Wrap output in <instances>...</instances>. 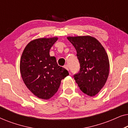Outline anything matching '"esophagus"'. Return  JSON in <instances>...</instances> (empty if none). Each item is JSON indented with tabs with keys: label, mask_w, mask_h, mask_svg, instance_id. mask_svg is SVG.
I'll use <instances>...</instances> for the list:
<instances>
[{
	"label": "esophagus",
	"mask_w": 128,
	"mask_h": 128,
	"mask_svg": "<svg viewBox=\"0 0 128 128\" xmlns=\"http://www.w3.org/2000/svg\"><path fill=\"white\" fill-rule=\"evenodd\" d=\"M64 68H65V69H66V70H68L69 71V68H68V66L67 65V64H66V65H64Z\"/></svg>",
	"instance_id": "1"
}]
</instances>
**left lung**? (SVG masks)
<instances>
[{
  "label": "left lung",
  "mask_w": 128,
  "mask_h": 128,
  "mask_svg": "<svg viewBox=\"0 0 128 128\" xmlns=\"http://www.w3.org/2000/svg\"><path fill=\"white\" fill-rule=\"evenodd\" d=\"M77 51L79 72L74 76L76 83L84 93L94 96L100 92L107 80L110 62L101 44L90 36H68Z\"/></svg>",
  "instance_id": "8db88e82"
}]
</instances>
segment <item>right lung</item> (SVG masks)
<instances>
[{
    "label": "right lung",
    "mask_w": 128,
    "mask_h": 128,
    "mask_svg": "<svg viewBox=\"0 0 128 128\" xmlns=\"http://www.w3.org/2000/svg\"><path fill=\"white\" fill-rule=\"evenodd\" d=\"M58 38H41L30 42L24 48L20 70L24 84L38 98L48 100L60 86L61 80L69 75L67 70L58 66L50 50Z\"/></svg>",
    "instance_id": "1"
}]
</instances>
